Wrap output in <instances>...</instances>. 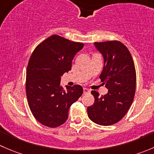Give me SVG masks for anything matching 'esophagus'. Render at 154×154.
Instances as JSON below:
<instances>
[{
    "label": "esophagus",
    "mask_w": 154,
    "mask_h": 154,
    "mask_svg": "<svg viewBox=\"0 0 154 154\" xmlns=\"http://www.w3.org/2000/svg\"><path fill=\"white\" fill-rule=\"evenodd\" d=\"M90 91L88 89V88H83V94H88V93H89Z\"/></svg>",
    "instance_id": "obj_1"
}]
</instances>
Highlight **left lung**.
I'll list each match as a JSON object with an SVG mask.
<instances>
[{"label":"left lung","instance_id":"left-lung-1","mask_svg":"<svg viewBox=\"0 0 154 154\" xmlns=\"http://www.w3.org/2000/svg\"><path fill=\"white\" fill-rule=\"evenodd\" d=\"M103 57V68L100 75L108 89L104 95L91 91L94 103L87 108L88 116L102 126L114 125L121 120L133 103L136 91V75L130 51L119 41L94 42Z\"/></svg>","mask_w":154,"mask_h":154}]
</instances>
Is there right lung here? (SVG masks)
Here are the masks:
<instances>
[{
    "label": "right lung",
    "instance_id": "obj_1",
    "mask_svg": "<svg viewBox=\"0 0 154 154\" xmlns=\"http://www.w3.org/2000/svg\"><path fill=\"white\" fill-rule=\"evenodd\" d=\"M83 43L53 35L40 43L29 58L26 76L29 107L42 125L57 127L66 122L68 109L83 92L80 85L60 86L61 77L71 70V62Z\"/></svg>",
    "mask_w": 154,
    "mask_h": 154
}]
</instances>
